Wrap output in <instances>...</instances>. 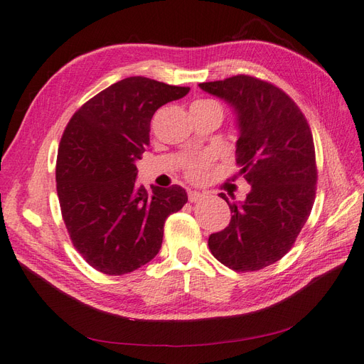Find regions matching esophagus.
Returning a JSON list of instances; mask_svg holds the SVG:
<instances>
[{
  "instance_id": "esophagus-1",
  "label": "esophagus",
  "mask_w": 364,
  "mask_h": 364,
  "mask_svg": "<svg viewBox=\"0 0 364 364\" xmlns=\"http://www.w3.org/2000/svg\"><path fill=\"white\" fill-rule=\"evenodd\" d=\"M205 194L203 193H199V191H190L188 193V200L191 202V203H196V202H200V200H203L205 199Z\"/></svg>"
}]
</instances>
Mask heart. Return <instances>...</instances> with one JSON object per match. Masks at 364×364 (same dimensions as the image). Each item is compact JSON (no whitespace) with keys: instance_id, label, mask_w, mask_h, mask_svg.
Returning <instances> with one entry per match:
<instances>
[{"instance_id":"heart-1","label":"heart","mask_w":364,"mask_h":364,"mask_svg":"<svg viewBox=\"0 0 364 364\" xmlns=\"http://www.w3.org/2000/svg\"><path fill=\"white\" fill-rule=\"evenodd\" d=\"M196 103L215 105V106L220 107V105L213 102V100H199V102H196ZM220 109H222V107H220ZM213 159H214V156L211 155V153H203V155H200V156L190 159L188 162H186V165H185V176L190 181H194V182L202 181L205 176H206L209 167H211Z\"/></svg>"}]
</instances>
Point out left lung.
I'll use <instances>...</instances> for the list:
<instances>
[{
    "instance_id": "8db88e82",
    "label": "left lung",
    "mask_w": 364,
    "mask_h": 364,
    "mask_svg": "<svg viewBox=\"0 0 364 364\" xmlns=\"http://www.w3.org/2000/svg\"><path fill=\"white\" fill-rule=\"evenodd\" d=\"M223 98L238 117L235 161L252 185L246 200L229 202L230 222L208 238L226 267L253 272L287 253L310 217L316 199V151L302 111L278 86L252 75L199 83Z\"/></svg>"
}]
</instances>
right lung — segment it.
<instances>
[{
    "label": "right lung",
    "mask_w": 364,
    "mask_h": 364,
    "mask_svg": "<svg viewBox=\"0 0 364 364\" xmlns=\"http://www.w3.org/2000/svg\"><path fill=\"white\" fill-rule=\"evenodd\" d=\"M188 92V86L127 77L87 100L65 127L56 161L62 218L95 270L118 277L151 261L165 218L188 200L178 185L153 186L149 194L135 183L153 114Z\"/></svg>",
    "instance_id": "1"
}]
</instances>
